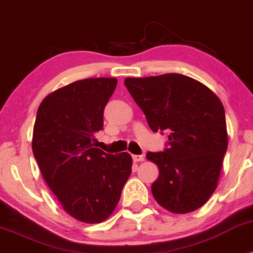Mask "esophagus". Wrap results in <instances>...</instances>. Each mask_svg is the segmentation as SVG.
<instances>
[{
	"label": "esophagus",
	"instance_id": "34e87169",
	"mask_svg": "<svg viewBox=\"0 0 253 253\" xmlns=\"http://www.w3.org/2000/svg\"><path fill=\"white\" fill-rule=\"evenodd\" d=\"M132 159L134 162H141L145 160V157L144 155H132Z\"/></svg>",
	"mask_w": 253,
	"mask_h": 253
}]
</instances>
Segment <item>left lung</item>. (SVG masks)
Returning a JSON list of instances; mask_svg holds the SVG:
<instances>
[{"label": "left lung", "mask_w": 253, "mask_h": 253, "mask_svg": "<svg viewBox=\"0 0 253 253\" xmlns=\"http://www.w3.org/2000/svg\"><path fill=\"white\" fill-rule=\"evenodd\" d=\"M124 85L154 132L167 131L168 148L148 152L159 167L152 193L176 214L202 207L215 191L228 134L220 99L196 79L179 74L126 78Z\"/></svg>", "instance_id": "1"}]
</instances>
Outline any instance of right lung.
<instances>
[{
  "instance_id": "obj_1",
  "label": "right lung",
  "mask_w": 253,
  "mask_h": 253,
  "mask_svg": "<svg viewBox=\"0 0 253 253\" xmlns=\"http://www.w3.org/2000/svg\"><path fill=\"white\" fill-rule=\"evenodd\" d=\"M116 85V78L71 83L48 94L37 112L32 150L42 177L65 212L85 223L109 217L131 174L129 153L108 154L92 143Z\"/></svg>"
}]
</instances>
